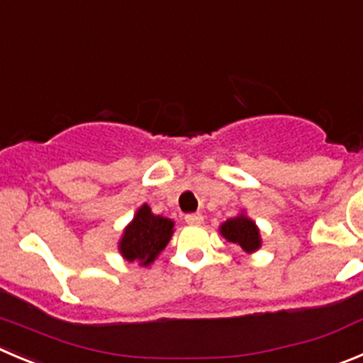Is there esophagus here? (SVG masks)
I'll use <instances>...</instances> for the list:
<instances>
[{"label":"esophagus","instance_id":"esophagus-1","mask_svg":"<svg viewBox=\"0 0 363 363\" xmlns=\"http://www.w3.org/2000/svg\"><path fill=\"white\" fill-rule=\"evenodd\" d=\"M184 220L189 225H201V223L204 222V216H202L201 213H188V215L184 216Z\"/></svg>","mask_w":363,"mask_h":363}]
</instances>
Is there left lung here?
I'll use <instances>...</instances> for the list:
<instances>
[{
    "label": "left lung",
    "mask_w": 363,
    "mask_h": 363,
    "mask_svg": "<svg viewBox=\"0 0 363 363\" xmlns=\"http://www.w3.org/2000/svg\"><path fill=\"white\" fill-rule=\"evenodd\" d=\"M222 235L233 243H238L243 250L252 252L259 247V231L256 223L247 216H236V218L228 220L220 228Z\"/></svg>",
    "instance_id": "8db88e82"
}]
</instances>
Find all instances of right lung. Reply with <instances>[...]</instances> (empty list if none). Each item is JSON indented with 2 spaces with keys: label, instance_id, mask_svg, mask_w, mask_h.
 Segmentation results:
<instances>
[{
  "label": "right lung",
  "instance_id": "obj_1",
  "mask_svg": "<svg viewBox=\"0 0 363 363\" xmlns=\"http://www.w3.org/2000/svg\"><path fill=\"white\" fill-rule=\"evenodd\" d=\"M174 222L164 216H155L150 213L148 206L138 211L134 222L125 229V235L120 242V250L128 262H141L148 265L155 259L159 252L166 247L172 238Z\"/></svg>",
  "mask_w": 363,
  "mask_h": 363
}]
</instances>
